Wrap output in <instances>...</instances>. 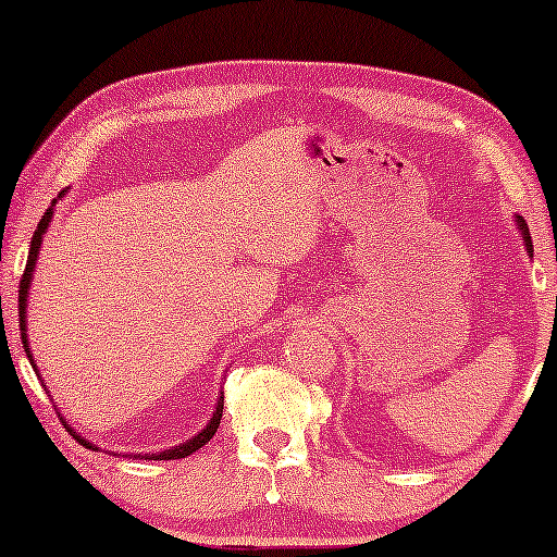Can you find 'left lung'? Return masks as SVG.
<instances>
[{
  "mask_svg": "<svg viewBox=\"0 0 557 557\" xmlns=\"http://www.w3.org/2000/svg\"><path fill=\"white\" fill-rule=\"evenodd\" d=\"M516 225H519V233L523 238V246H527V253L532 257V235H529V227H527V220L523 216H516Z\"/></svg>",
  "mask_w": 557,
  "mask_h": 557,
  "instance_id": "1",
  "label": "left lung"
}]
</instances>
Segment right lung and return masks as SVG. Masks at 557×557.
<instances>
[{
  "label": "right lung",
  "mask_w": 557,
  "mask_h": 557,
  "mask_svg": "<svg viewBox=\"0 0 557 557\" xmlns=\"http://www.w3.org/2000/svg\"><path fill=\"white\" fill-rule=\"evenodd\" d=\"M65 194H67V190H62V194L54 198L52 207H49L47 212H44L41 222H38V227H36L34 238H30L28 264H25V272H23V277H21V290H17V317H21V337H23V348H25V354H28V361H30V367H34V369H36V363H34V354H30V345H28V322H25V317H28V290H30V280H34V270H36V261H38V251H41V240H44V235H47L49 222H52V216H54V207H57V201H62V196H65ZM36 374H38V369H36ZM44 387H47V385H44ZM222 403H225V395L220 393V398H216V408H214L212 419H209V424L203 426V430L198 432L196 437L185 440V443L175 445V447H170V450H162V453H138V456H133V458H144V461H175V458H185V456H190V453H196L198 447H203V445L209 443V440L214 437L216 426H220V419H222ZM60 419H62V424L67 426V432L73 434V437L78 440L81 445H86L88 450H101L99 445L88 443L86 437H81V432H75L73 426L67 424V419L62 417V413H60Z\"/></svg>",
  "instance_id": "right-lung-1"
}]
</instances>
